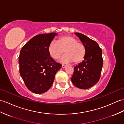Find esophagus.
<instances>
[{"label": "esophagus", "instance_id": "34e87169", "mask_svg": "<svg viewBox=\"0 0 124 124\" xmlns=\"http://www.w3.org/2000/svg\"><path fill=\"white\" fill-rule=\"evenodd\" d=\"M62 68H65L66 67V65H62Z\"/></svg>", "mask_w": 124, "mask_h": 124}]
</instances>
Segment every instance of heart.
Here are the masks:
<instances>
[{"instance_id": "b5f03b06", "label": "heart", "mask_w": 124, "mask_h": 124, "mask_svg": "<svg viewBox=\"0 0 124 124\" xmlns=\"http://www.w3.org/2000/svg\"><path fill=\"white\" fill-rule=\"evenodd\" d=\"M78 40L72 36H62L57 40L52 41L48 47V52L53 58L57 59L64 53L66 55L60 59L65 63L79 64L83 61L86 56V50L84 45L78 43Z\"/></svg>"}]
</instances>
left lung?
I'll return each mask as SVG.
<instances>
[{
    "label": "left lung",
    "mask_w": 124,
    "mask_h": 124,
    "mask_svg": "<svg viewBox=\"0 0 124 124\" xmlns=\"http://www.w3.org/2000/svg\"><path fill=\"white\" fill-rule=\"evenodd\" d=\"M75 34L85 46L86 53L84 60L75 66L71 81L77 88L88 89L98 83L103 65L102 50L98 44L86 35L79 32Z\"/></svg>",
    "instance_id": "8db88e82"
}]
</instances>
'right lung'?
<instances>
[{"label": "right lung", "instance_id": "right-lung-1", "mask_svg": "<svg viewBox=\"0 0 124 124\" xmlns=\"http://www.w3.org/2000/svg\"><path fill=\"white\" fill-rule=\"evenodd\" d=\"M57 33L39 34L24 45L19 57V71L26 87L35 93L48 91L62 65L56 62L48 52V47Z\"/></svg>", "mask_w": 124, "mask_h": 124}]
</instances>
